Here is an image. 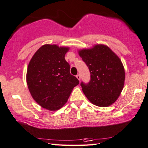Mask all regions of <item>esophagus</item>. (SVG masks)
Segmentation results:
<instances>
[{"mask_svg":"<svg viewBox=\"0 0 148 148\" xmlns=\"http://www.w3.org/2000/svg\"><path fill=\"white\" fill-rule=\"evenodd\" d=\"M76 78H77L78 80L80 81V74H78V75H76Z\"/></svg>","mask_w":148,"mask_h":148,"instance_id":"obj_1","label":"esophagus"}]
</instances>
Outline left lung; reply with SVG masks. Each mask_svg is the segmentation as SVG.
<instances>
[{"label": "left lung", "mask_w": 148, "mask_h": 148, "mask_svg": "<svg viewBox=\"0 0 148 148\" xmlns=\"http://www.w3.org/2000/svg\"><path fill=\"white\" fill-rule=\"evenodd\" d=\"M90 72V80L81 82L82 91L94 105L108 107L116 101L125 85V72L121 59L107 45L97 44L78 50Z\"/></svg>", "instance_id": "obj_1"}]
</instances>
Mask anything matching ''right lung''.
Here are the masks:
<instances>
[{
  "mask_svg": "<svg viewBox=\"0 0 148 148\" xmlns=\"http://www.w3.org/2000/svg\"><path fill=\"white\" fill-rule=\"evenodd\" d=\"M70 47L46 44L40 47L29 61L26 73L29 91L34 101L50 111L62 108L73 88L79 84L70 73L65 60Z\"/></svg>",
  "mask_w": 148,
  "mask_h": 148,
  "instance_id": "add662e5",
  "label": "right lung"
}]
</instances>
